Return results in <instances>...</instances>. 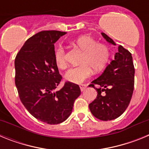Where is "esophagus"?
Segmentation results:
<instances>
[{
  "mask_svg": "<svg viewBox=\"0 0 149 149\" xmlns=\"http://www.w3.org/2000/svg\"><path fill=\"white\" fill-rule=\"evenodd\" d=\"M86 84H81V85H80V89H81V90L82 91H84L85 90V89H86Z\"/></svg>",
  "mask_w": 149,
  "mask_h": 149,
  "instance_id": "1",
  "label": "esophagus"
}]
</instances>
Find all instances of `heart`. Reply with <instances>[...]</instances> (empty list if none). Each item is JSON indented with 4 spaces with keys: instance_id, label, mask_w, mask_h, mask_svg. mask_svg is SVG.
I'll return each mask as SVG.
<instances>
[{
    "instance_id": "1",
    "label": "heart",
    "mask_w": 149,
    "mask_h": 149,
    "mask_svg": "<svg viewBox=\"0 0 149 149\" xmlns=\"http://www.w3.org/2000/svg\"><path fill=\"white\" fill-rule=\"evenodd\" d=\"M76 46L83 51L80 63L81 65L71 68L65 74V78L72 84H82L94 72L101 70L110 57V50L104 44L98 43L94 38L89 36H84L77 39L74 42ZM55 61L59 68H66L65 49L63 46H59L55 51Z\"/></svg>"
}]
</instances>
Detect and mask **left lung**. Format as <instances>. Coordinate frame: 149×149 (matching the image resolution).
Masks as SVG:
<instances>
[{
    "mask_svg": "<svg viewBox=\"0 0 149 149\" xmlns=\"http://www.w3.org/2000/svg\"><path fill=\"white\" fill-rule=\"evenodd\" d=\"M101 35L107 42L116 45L113 40L104 33H101ZM134 72L131 54L119 45L113 60L103 73L89 85L98 93L95 99L89 104L95 118L102 121L113 120L125 111L134 92ZM95 85L100 88H95ZM101 91L105 94H101Z\"/></svg>",
    "mask_w": 149,
    "mask_h": 149,
    "instance_id": "left-lung-1",
    "label": "left lung"
}]
</instances>
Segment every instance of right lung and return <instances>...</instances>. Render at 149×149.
Returning a JSON list of instances; mask_svg holds the SVG:
<instances>
[{
  "mask_svg": "<svg viewBox=\"0 0 149 149\" xmlns=\"http://www.w3.org/2000/svg\"><path fill=\"white\" fill-rule=\"evenodd\" d=\"M57 30H43L29 38L15 60V83L22 103L38 120L49 125L64 122L72 113L81 95L77 84L62 80L55 61L54 43L65 35Z\"/></svg>",
  "mask_w": 149,
  "mask_h": 149,
  "instance_id": "right-lung-1",
  "label": "right lung"
}]
</instances>
